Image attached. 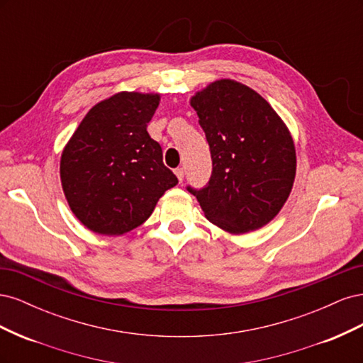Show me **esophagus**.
<instances>
[{
	"label": "esophagus",
	"instance_id": "obj_1",
	"mask_svg": "<svg viewBox=\"0 0 363 363\" xmlns=\"http://www.w3.org/2000/svg\"><path fill=\"white\" fill-rule=\"evenodd\" d=\"M174 172H175V175H177L179 182L182 183V182H183V177H184V169H183V168H177Z\"/></svg>",
	"mask_w": 363,
	"mask_h": 363
}]
</instances>
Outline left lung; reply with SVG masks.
<instances>
[{"instance_id":"obj_1","label":"left lung","mask_w":363,"mask_h":363,"mask_svg":"<svg viewBox=\"0 0 363 363\" xmlns=\"http://www.w3.org/2000/svg\"><path fill=\"white\" fill-rule=\"evenodd\" d=\"M211 147L212 175L188 191L228 233L267 225L286 203L296 171L294 140L277 112L251 87L223 79L191 98Z\"/></svg>"}]
</instances>
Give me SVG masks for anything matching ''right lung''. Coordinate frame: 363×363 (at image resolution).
I'll return each mask as SVG.
<instances>
[{
    "label": "right lung",
    "instance_id": "1",
    "mask_svg": "<svg viewBox=\"0 0 363 363\" xmlns=\"http://www.w3.org/2000/svg\"><path fill=\"white\" fill-rule=\"evenodd\" d=\"M159 101V94H115L87 112L63 148L65 196L94 233L119 236L144 224L179 183L147 131Z\"/></svg>",
    "mask_w": 363,
    "mask_h": 363
}]
</instances>
